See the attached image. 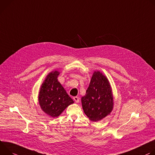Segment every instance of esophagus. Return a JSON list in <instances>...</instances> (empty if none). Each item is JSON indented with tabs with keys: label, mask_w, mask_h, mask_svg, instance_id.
<instances>
[{
	"label": "esophagus",
	"mask_w": 155,
	"mask_h": 155,
	"mask_svg": "<svg viewBox=\"0 0 155 155\" xmlns=\"http://www.w3.org/2000/svg\"><path fill=\"white\" fill-rule=\"evenodd\" d=\"M73 99H74V101L76 102V103H78V102L79 101V98L78 97H74L73 98Z\"/></svg>",
	"instance_id": "esophagus-1"
}]
</instances>
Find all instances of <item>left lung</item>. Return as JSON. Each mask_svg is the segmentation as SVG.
I'll return each instance as SVG.
<instances>
[{
    "label": "left lung",
    "mask_w": 155,
    "mask_h": 155,
    "mask_svg": "<svg viewBox=\"0 0 155 155\" xmlns=\"http://www.w3.org/2000/svg\"><path fill=\"white\" fill-rule=\"evenodd\" d=\"M81 102L84 113L92 121H101L110 114L114 100L111 85L106 76L99 71L94 72Z\"/></svg>",
    "instance_id": "left-lung-1"
}]
</instances>
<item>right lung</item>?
Instances as JSON below:
<instances>
[{
    "mask_svg": "<svg viewBox=\"0 0 155 155\" xmlns=\"http://www.w3.org/2000/svg\"><path fill=\"white\" fill-rule=\"evenodd\" d=\"M60 73L57 70L49 73L39 92V104L42 110L51 117L59 116L69 105L74 104L58 81Z\"/></svg>",
    "mask_w": 155,
    "mask_h": 155,
    "instance_id": "add662e5",
    "label": "right lung"
}]
</instances>
